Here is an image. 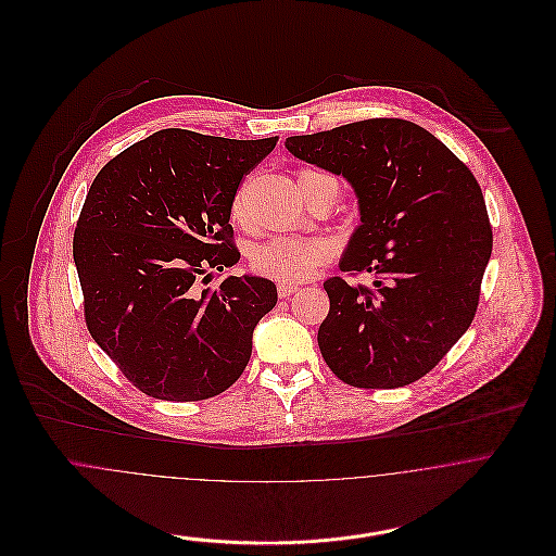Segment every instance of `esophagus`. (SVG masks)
<instances>
[{
    "label": "esophagus",
    "mask_w": 556,
    "mask_h": 556,
    "mask_svg": "<svg viewBox=\"0 0 556 556\" xmlns=\"http://www.w3.org/2000/svg\"><path fill=\"white\" fill-rule=\"evenodd\" d=\"M295 291H298V285H282V282L278 285V298H280V300L291 298Z\"/></svg>",
    "instance_id": "esophagus-1"
}]
</instances>
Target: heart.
Segmentation results:
<instances>
[{"label":"heart","mask_w":556,"mask_h":556,"mask_svg":"<svg viewBox=\"0 0 556 556\" xmlns=\"http://www.w3.org/2000/svg\"><path fill=\"white\" fill-rule=\"evenodd\" d=\"M313 170H300L298 184L317 177ZM245 216L243 190H239L231 203V218L241 223ZM331 258V245L323 239L271 238L252 248L250 265L256 274L282 285H295L308 280L323 263Z\"/></svg>","instance_id":"1"}]
</instances>
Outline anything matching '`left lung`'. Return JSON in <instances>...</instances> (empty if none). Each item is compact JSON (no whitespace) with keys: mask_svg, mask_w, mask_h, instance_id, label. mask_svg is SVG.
Instances as JSON below:
<instances>
[{"mask_svg":"<svg viewBox=\"0 0 556 556\" xmlns=\"http://www.w3.org/2000/svg\"><path fill=\"white\" fill-rule=\"evenodd\" d=\"M285 148L353 186L362 225L340 269L375 276L372 287L323 282L325 364L366 390L421 379L476 317L492 227L473 173L434 135L396 117L289 137Z\"/></svg>","mask_w":556,"mask_h":556,"instance_id":"left-lung-1","label":"left lung"}]
</instances>
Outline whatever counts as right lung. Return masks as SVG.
<instances>
[{"label": "right lung", "mask_w": 556, "mask_h": 556, "mask_svg": "<svg viewBox=\"0 0 556 556\" xmlns=\"http://www.w3.org/2000/svg\"><path fill=\"white\" fill-rule=\"evenodd\" d=\"M276 143L166 128L96 175L73 239L85 323L143 394L218 396L248 366L276 285L229 276L210 287V271L238 263L231 203Z\"/></svg>", "instance_id": "1"}]
</instances>
